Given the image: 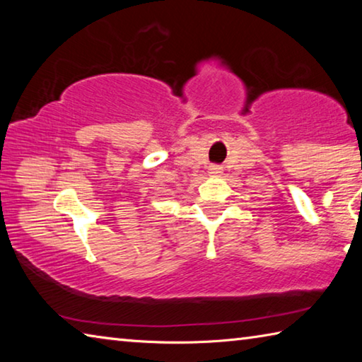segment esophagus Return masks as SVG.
Returning <instances> with one entry per match:
<instances>
[{
	"label": "esophagus",
	"mask_w": 362,
	"mask_h": 362,
	"mask_svg": "<svg viewBox=\"0 0 362 362\" xmlns=\"http://www.w3.org/2000/svg\"><path fill=\"white\" fill-rule=\"evenodd\" d=\"M209 174H211L212 177H217V175L222 174V168H220V166H211V168H209Z\"/></svg>",
	"instance_id": "esophagus-1"
}]
</instances>
